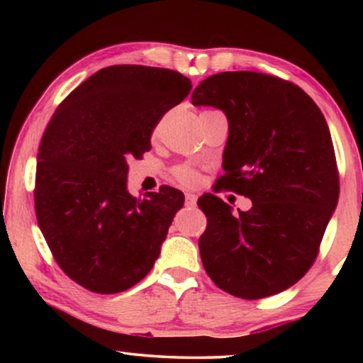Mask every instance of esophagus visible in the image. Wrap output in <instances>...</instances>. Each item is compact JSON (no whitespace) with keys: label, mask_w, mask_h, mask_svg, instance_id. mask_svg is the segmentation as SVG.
Masks as SVG:
<instances>
[{"label":"esophagus","mask_w":363,"mask_h":363,"mask_svg":"<svg viewBox=\"0 0 363 363\" xmlns=\"http://www.w3.org/2000/svg\"><path fill=\"white\" fill-rule=\"evenodd\" d=\"M196 203V195L194 194H186V205L194 206Z\"/></svg>","instance_id":"1"}]
</instances>
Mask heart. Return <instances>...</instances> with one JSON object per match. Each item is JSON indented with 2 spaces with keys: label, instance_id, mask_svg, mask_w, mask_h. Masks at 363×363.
<instances>
[{
  "label": "heart",
  "instance_id": "obj_1",
  "mask_svg": "<svg viewBox=\"0 0 363 363\" xmlns=\"http://www.w3.org/2000/svg\"><path fill=\"white\" fill-rule=\"evenodd\" d=\"M205 112H211V110H203L201 113ZM157 134H158V128L155 130V136ZM173 174L177 181L184 184V186H194V184H196V181H199V174H196V171L194 168L187 167V164H179V167H176L173 169Z\"/></svg>",
  "mask_w": 363,
  "mask_h": 363
}]
</instances>
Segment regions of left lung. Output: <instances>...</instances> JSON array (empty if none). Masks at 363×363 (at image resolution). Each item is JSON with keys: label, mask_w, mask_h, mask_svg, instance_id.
I'll return each mask as SVG.
<instances>
[{"label": "left lung", "mask_w": 363, "mask_h": 363, "mask_svg": "<svg viewBox=\"0 0 363 363\" xmlns=\"http://www.w3.org/2000/svg\"><path fill=\"white\" fill-rule=\"evenodd\" d=\"M194 106L229 121L219 186L253 201L250 211L208 194L201 262L220 290L261 299L303 279L320 248L340 195L333 140L317 104L291 82L257 72H223L196 86Z\"/></svg>", "instance_id": "8db88e82"}]
</instances>
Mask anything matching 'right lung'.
<instances>
[{
	"label": "right lung",
	"mask_w": 363,
	"mask_h": 363,
	"mask_svg": "<svg viewBox=\"0 0 363 363\" xmlns=\"http://www.w3.org/2000/svg\"><path fill=\"white\" fill-rule=\"evenodd\" d=\"M179 72L145 65L106 67L60 102L43 134L35 211L65 275L99 294L125 291L155 264L181 190L133 196L130 157L150 150L160 118L189 96Z\"/></svg>",
	"instance_id": "add662e5"
}]
</instances>
